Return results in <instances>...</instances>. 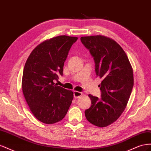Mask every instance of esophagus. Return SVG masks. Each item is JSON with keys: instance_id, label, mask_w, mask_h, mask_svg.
Segmentation results:
<instances>
[{"instance_id": "1", "label": "esophagus", "mask_w": 151, "mask_h": 151, "mask_svg": "<svg viewBox=\"0 0 151 151\" xmlns=\"http://www.w3.org/2000/svg\"><path fill=\"white\" fill-rule=\"evenodd\" d=\"M82 94H83V93H81V92H78V91H74V97L75 99L78 98L81 96Z\"/></svg>"}]
</instances>
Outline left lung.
<instances>
[{"mask_svg": "<svg viewBox=\"0 0 151 151\" xmlns=\"http://www.w3.org/2000/svg\"><path fill=\"white\" fill-rule=\"evenodd\" d=\"M81 41L89 50L95 72L102 79L101 98L89 94L91 107L85 116L99 127L115 122L124 111L134 86L133 70L124 50L115 41L104 36H83Z\"/></svg>", "mask_w": 151, "mask_h": 151, "instance_id": "obj_1", "label": "left lung"}]
</instances>
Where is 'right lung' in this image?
I'll return each mask as SVG.
<instances>
[{
	"label": "right lung",
	"instance_id": "add662e5",
	"mask_svg": "<svg viewBox=\"0 0 151 151\" xmlns=\"http://www.w3.org/2000/svg\"><path fill=\"white\" fill-rule=\"evenodd\" d=\"M77 37L59 36L38 45L25 63L22 89L33 115L47 124L65 117L73 99V92L54 83L63 76L64 62Z\"/></svg>",
	"mask_w": 151,
	"mask_h": 151
}]
</instances>
